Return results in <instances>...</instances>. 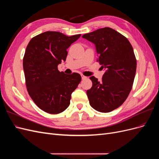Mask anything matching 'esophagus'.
Returning <instances> with one entry per match:
<instances>
[{"mask_svg": "<svg viewBox=\"0 0 159 159\" xmlns=\"http://www.w3.org/2000/svg\"><path fill=\"white\" fill-rule=\"evenodd\" d=\"M87 78V77H85V75H81V79L82 80H85V79H86Z\"/></svg>", "mask_w": 159, "mask_h": 159, "instance_id": "esophagus-1", "label": "esophagus"}]
</instances>
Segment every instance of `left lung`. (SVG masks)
I'll list each match as a JSON object with an SVG mask.
<instances>
[{
    "label": "left lung",
    "mask_w": 159,
    "mask_h": 159,
    "mask_svg": "<svg viewBox=\"0 0 159 159\" xmlns=\"http://www.w3.org/2000/svg\"><path fill=\"white\" fill-rule=\"evenodd\" d=\"M82 38L95 45L97 61L106 70L102 80L89 79L92 87L87 91L89 104L99 112L108 113L124 103L135 76L137 60L131 43L121 34L105 27L85 34Z\"/></svg>",
    "instance_id": "1"
}]
</instances>
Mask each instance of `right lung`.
I'll return each instance as SVG.
<instances>
[{
  "instance_id": "1",
  "label": "right lung",
  "mask_w": 159,
  "mask_h": 159,
  "mask_svg": "<svg viewBox=\"0 0 159 159\" xmlns=\"http://www.w3.org/2000/svg\"><path fill=\"white\" fill-rule=\"evenodd\" d=\"M80 36L48 31L33 37L26 47L23 68L27 91L46 113L57 114L68 108L71 95L81 80L78 73L66 75L57 70L61 61H66L67 49Z\"/></svg>"
}]
</instances>
